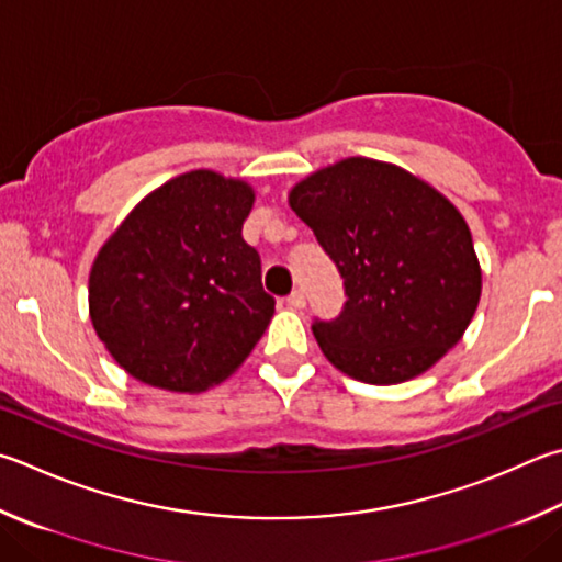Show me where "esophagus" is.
<instances>
[{
  "label": "esophagus",
  "mask_w": 562,
  "mask_h": 562,
  "mask_svg": "<svg viewBox=\"0 0 562 562\" xmlns=\"http://www.w3.org/2000/svg\"><path fill=\"white\" fill-rule=\"evenodd\" d=\"M288 304L292 310H304V304H307V300H304V292L302 290H294L290 297H288Z\"/></svg>",
  "instance_id": "obj_1"
}]
</instances>
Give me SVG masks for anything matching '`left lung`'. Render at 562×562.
I'll return each mask as SVG.
<instances>
[{
  "label": "left lung",
  "instance_id": "1",
  "mask_svg": "<svg viewBox=\"0 0 562 562\" xmlns=\"http://www.w3.org/2000/svg\"><path fill=\"white\" fill-rule=\"evenodd\" d=\"M290 209L344 278V312L312 324L341 373L395 385L462 339L482 268L464 216L435 187L387 161L349 157L294 183Z\"/></svg>",
  "mask_w": 562,
  "mask_h": 562
}]
</instances>
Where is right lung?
<instances>
[{"label": "right lung", "instance_id": "add662e5", "mask_svg": "<svg viewBox=\"0 0 562 562\" xmlns=\"http://www.w3.org/2000/svg\"><path fill=\"white\" fill-rule=\"evenodd\" d=\"M252 203L248 181L193 169L147 193L98 250L90 322L132 379L201 393L248 359L274 314L243 240Z\"/></svg>", "mask_w": 562, "mask_h": 562}]
</instances>
